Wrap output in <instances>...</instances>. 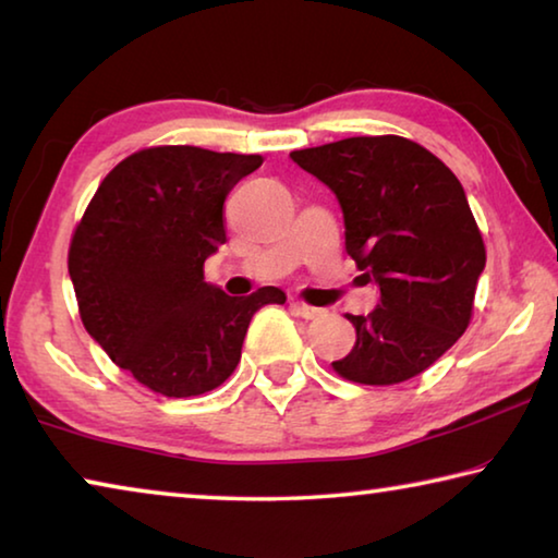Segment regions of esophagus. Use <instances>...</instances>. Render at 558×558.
<instances>
[{"instance_id": "34e87169", "label": "esophagus", "mask_w": 558, "mask_h": 558, "mask_svg": "<svg viewBox=\"0 0 558 558\" xmlns=\"http://www.w3.org/2000/svg\"><path fill=\"white\" fill-rule=\"evenodd\" d=\"M292 310H295V315H300L302 319H323L327 315V310L313 307L307 305V302H292Z\"/></svg>"}]
</instances>
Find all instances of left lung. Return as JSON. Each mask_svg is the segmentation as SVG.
<instances>
[{"instance_id": "8db88e82", "label": "left lung", "mask_w": 558, "mask_h": 558, "mask_svg": "<svg viewBox=\"0 0 558 558\" xmlns=\"http://www.w3.org/2000/svg\"><path fill=\"white\" fill-rule=\"evenodd\" d=\"M290 157L337 194L347 253L381 290L374 313L347 315L356 342L332 369L366 386L426 372L468 329L485 268L458 177L399 135L347 137Z\"/></svg>"}]
</instances>
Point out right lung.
I'll return each mask as SVG.
<instances>
[{"instance_id": "right-lung-1", "label": "right lung", "mask_w": 558, "mask_h": 558, "mask_svg": "<svg viewBox=\"0 0 558 558\" xmlns=\"http://www.w3.org/2000/svg\"><path fill=\"white\" fill-rule=\"evenodd\" d=\"M260 165V155L145 147L110 169L75 226L69 272L83 327L149 391H214L241 362L251 317L286 302L272 286L229 298L204 282V260L226 241V196Z\"/></svg>"}]
</instances>
